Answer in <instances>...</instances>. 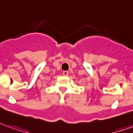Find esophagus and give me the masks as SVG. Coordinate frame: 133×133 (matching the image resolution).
<instances>
[{"label":"esophagus","instance_id":"34e87169","mask_svg":"<svg viewBox=\"0 0 133 133\" xmlns=\"http://www.w3.org/2000/svg\"><path fill=\"white\" fill-rule=\"evenodd\" d=\"M63 75H65V76H67V75H68V71L65 70V71H63Z\"/></svg>","mask_w":133,"mask_h":133}]
</instances>
